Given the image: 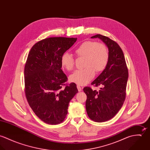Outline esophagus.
I'll list each match as a JSON object with an SVG mask.
<instances>
[{
	"label": "esophagus",
	"mask_w": 150,
	"mask_h": 150,
	"mask_svg": "<svg viewBox=\"0 0 150 150\" xmlns=\"http://www.w3.org/2000/svg\"><path fill=\"white\" fill-rule=\"evenodd\" d=\"M77 88L78 91H79V92H80V91H82V88H81L80 86L77 85Z\"/></svg>",
	"instance_id": "esophagus-1"
}]
</instances>
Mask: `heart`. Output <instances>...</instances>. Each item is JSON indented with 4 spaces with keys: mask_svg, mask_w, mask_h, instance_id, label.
Here are the masks:
<instances>
[{
    "mask_svg": "<svg viewBox=\"0 0 150 150\" xmlns=\"http://www.w3.org/2000/svg\"><path fill=\"white\" fill-rule=\"evenodd\" d=\"M74 53L78 58H84L83 69L74 71L69 76V81L79 85L88 83L95 76V71L100 72L107 66L109 53L107 47L103 43L95 41H86L77 47ZM61 64L67 70H71L74 66L73 56L66 52L61 59Z\"/></svg>",
    "mask_w": 150,
    "mask_h": 150,
    "instance_id": "heart-1",
    "label": "heart"
}]
</instances>
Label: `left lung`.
Segmentation results:
<instances>
[{
  "label": "left lung",
  "mask_w": 150,
  "mask_h": 150,
  "mask_svg": "<svg viewBox=\"0 0 150 150\" xmlns=\"http://www.w3.org/2000/svg\"><path fill=\"white\" fill-rule=\"evenodd\" d=\"M99 38L108 49L109 59L102 73L91 83L102 86L99 92L86 86L83 90L87 96L86 110L90 119L102 122L113 118L122 106L126 97L128 70L123 51L120 45L108 37L101 35Z\"/></svg>",
  "instance_id": "left-lung-1"
}]
</instances>
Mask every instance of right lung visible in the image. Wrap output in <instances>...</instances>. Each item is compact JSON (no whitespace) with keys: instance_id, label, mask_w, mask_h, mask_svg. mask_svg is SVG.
<instances>
[{"instance_id":"1","label":"right lung","mask_w":150,"mask_h":150,"mask_svg":"<svg viewBox=\"0 0 150 150\" xmlns=\"http://www.w3.org/2000/svg\"><path fill=\"white\" fill-rule=\"evenodd\" d=\"M77 39L47 38L36 43L28 54L24 69L26 98L35 114L46 124L62 122L70 101L78 92L75 83L65 84L67 78L61 62Z\"/></svg>"}]
</instances>
